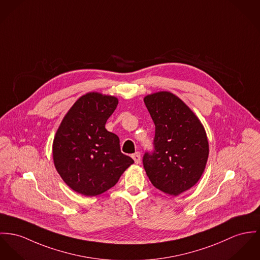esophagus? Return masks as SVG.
<instances>
[{
	"mask_svg": "<svg viewBox=\"0 0 260 260\" xmlns=\"http://www.w3.org/2000/svg\"><path fill=\"white\" fill-rule=\"evenodd\" d=\"M132 157H133V159L135 160V162L138 164V163H140V152H136V153H134L133 155H132Z\"/></svg>",
	"mask_w": 260,
	"mask_h": 260,
	"instance_id": "1",
	"label": "esophagus"
}]
</instances>
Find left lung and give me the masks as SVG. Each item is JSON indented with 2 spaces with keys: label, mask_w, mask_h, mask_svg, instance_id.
<instances>
[{
  "label": "left lung",
  "mask_w": 260,
  "mask_h": 260,
  "mask_svg": "<svg viewBox=\"0 0 260 260\" xmlns=\"http://www.w3.org/2000/svg\"><path fill=\"white\" fill-rule=\"evenodd\" d=\"M155 124L153 151L143 155V167L160 191L177 196L201 178L209 156L203 124L191 109L170 92L144 97Z\"/></svg>",
  "instance_id": "obj_1"
}]
</instances>
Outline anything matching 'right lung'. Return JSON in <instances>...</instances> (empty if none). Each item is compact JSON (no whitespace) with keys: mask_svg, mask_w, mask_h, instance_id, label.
Wrapping results in <instances>:
<instances>
[{"mask_svg":"<svg viewBox=\"0 0 260 260\" xmlns=\"http://www.w3.org/2000/svg\"><path fill=\"white\" fill-rule=\"evenodd\" d=\"M119 101L97 92L74 103L60 123L52 155L63 181L84 196H97L114 187L134 163L121 153L120 139L106 129Z\"/></svg>","mask_w":260,"mask_h":260,"instance_id":"1","label":"right lung"}]
</instances>
